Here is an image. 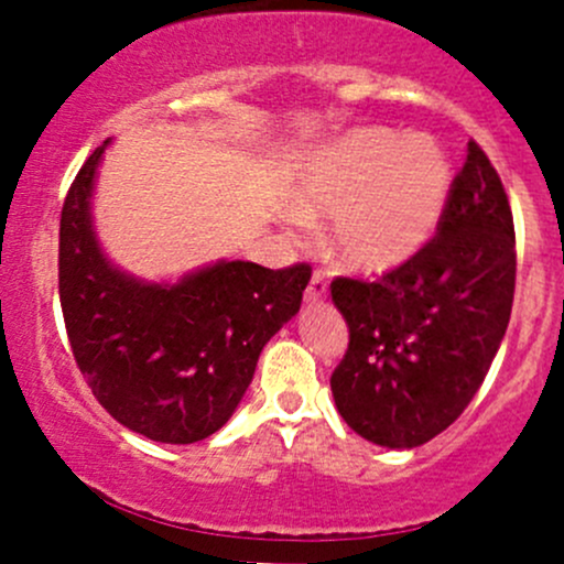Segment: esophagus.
I'll return each mask as SVG.
<instances>
[{
    "label": "esophagus",
    "instance_id": "obj_1",
    "mask_svg": "<svg viewBox=\"0 0 564 564\" xmlns=\"http://www.w3.org/2000/svg\"><path fill=\"white\" fill-rule=\"evenodd\" d=\"M324 297H327V275H324L322 270H314L308 289H305V300H308V303H318V300Z\"/></svg>",
    "mask_w": 564,
    "mask_h": 564
}]
</instances>
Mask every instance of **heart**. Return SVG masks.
Segmentation results:
<instances>
[{"label":"heart","instance_id":"heart-1","mask_svg":"<svg viewBox=\"0 0 564 564\" xmlns=\"http://www.w3.org/2000/svg\"><path fill=\"white\" fill-rule=\"evenodd\" d=\"M451 185V163L431 139L360 128L305 158L292 204L303 220L335 213L333 248L346 267L388 272L429 246Z\"/></svg>","mask_w":564,"mask_h":564}]
</instances>
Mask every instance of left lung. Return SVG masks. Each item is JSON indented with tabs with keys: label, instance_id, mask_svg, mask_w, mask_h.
<instances>
[{
	"label": "left lung",
	"instance_id": "8db88e82",
	"mask_svg": "<svg viewBox=\"0 0 564 564\" xmlns=\"http://www.w3.org/2000/svg\"><path fill=\"white\" fill-rule=\"evenodd\" d=\"M349 349L333 371L335 406L382 447H420L480 390L510 322L516 231L508 193L477 141L451 185L436 237L377 281L335 278Z\"/></svg>",
	"mask_w": 564,
	"mask_h": 564
}]
</instances>
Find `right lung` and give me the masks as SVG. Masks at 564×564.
<instances>
[{
  "instance_id": "add662e5",
  "label": "right lung",
  "mask_w": 564,
  "mask_h": 564,
  "mask_svg": "<svg viewBox=\"0 0 564 564\" xmlns=\"http://www.w3.org/2000/svg\"><path fill=\"white\" fill-rule=\"evenodd\" d=\"M108 141L73 180L59 220V303L76 366L117 423L191 445L235 414L267 340L303 303L308 264L218 261L176 283H147L106 259L93 187Z\"/></svg>"
}]
</instances>
